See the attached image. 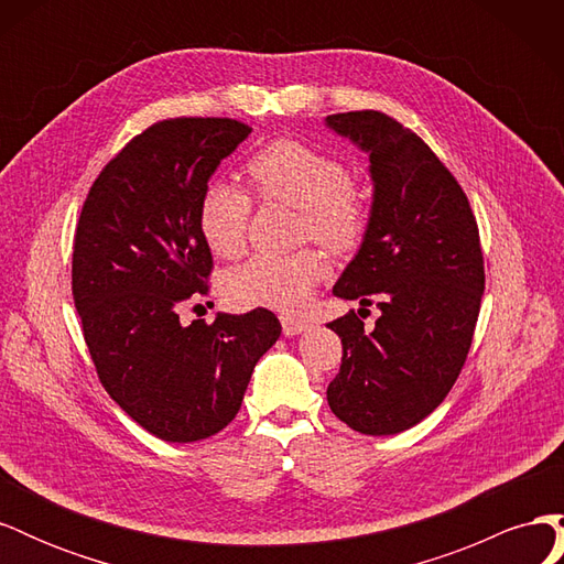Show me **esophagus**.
<instances>
[{
    "instance_id": "obj_1",
    "label": "esophagus",
    "mask_w": 564,
    "mask_h": 564,
    "mask_svg": "<svg viewBox=\"0 0 564 564\" xmlns=\"http://www.w3.org/2000/svg\"><path fill=\"white\" fill-rule=\"evenodd\" d=\"M282 332L286 336H296L311 329V322L308 319H301V317H292V315H282Z\"/></svg>"
}]
</instances>
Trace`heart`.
Instances as JSON below:
<instances>
[{
    "label": "heart",
    "instance_id": "1",
    "mask_svg": "<svg viewBox=\"0 0 564 564\" xmlns=\"http://www.w3.org/2000/svg\"><path fill=\"white\" fill-rule=\"evenodd\" d=\"M251 191L263 202H282L301 212V232L329 249L352 247L367 226L365 197L348 185L338 160L296 141H272L247 164ZM251 197L245 187L216 181L202 195L199 228L207 245L224 259L247 247ZM327 265L315 251L259 253L235 268L226 294L242 308L292 313L311 299Z\"/></svg>",
    "mask_w": 564,
    "mask_h": 564
}]
</instances>
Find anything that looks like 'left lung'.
Segmentation results:
<instances>
[{
	"instance_id": "1",
	"label": "left lung",
	"mask_w": 564,
	"mask_h": 564,
	"mask_svg": "<svg viewBox=\"0 0 564 564\" xmlns=\"http://www.w3.org/2000/svg\"><path fill=\"white\" fill-rule=\"evenodd\" d=\"M324 124L365 152L373 185L334 296L381 311L373 329L355 313L327 324L344 344L327 400L352 431L395 435L447 398L466 362L485 292L480 232L466 193L414 131L377 110Z\"/></svg>"
}]
</instances>
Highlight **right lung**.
Wrapping results in <instances>:
<instances>
[{
  "label": "right lung",
  "mask_w": 564,
  "mask_h": 564,
  "mask_svg": "<svg viewBox=\"0 0 564 564\" xmlns=\"http://www.w3.org/2000/svg\"><path fill=\"white\" fill-rule=\"evenodd\" d=\"M249 133L228 117L164 119L108 162L82 207L73 296L84 340L108 395L166 442L224 431L282 332L265 308L187 327L178 317L212 272L202 195Z\"/></svg>",
  "instance_id": "add662e5"
}]
</instances>
